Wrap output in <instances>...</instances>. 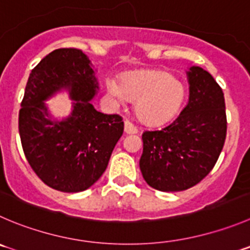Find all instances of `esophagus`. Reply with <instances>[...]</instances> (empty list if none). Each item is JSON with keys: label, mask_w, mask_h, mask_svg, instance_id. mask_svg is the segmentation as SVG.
<instances>
[{"label": "esophagus", "mask_w": 250, "mask_h": 250, "mask_svg": "<svg viewBox=\"0 0 250 250\" xmlns=\"http://www.w3.org/2000/svg\"><path fill=\"white\" fill-rule=\"evenodd\" d=\"M124 125H125V132H126V134H136L137 132L136 126H135L132 123H130L129 120H125Z\"/></svg>", "instance_id": "1"}]
</instances>
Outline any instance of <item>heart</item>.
Masks as SVG:
<instances>
[{
    "label": "heart",
    "mask_w": 250,
    "mask_h": 250,
    "mask_svg": "<svg viewBox=\"0 0 250 250\" xmlns=\"http://www.w3.org/2000/svg\"><path fill=\"white\" fill-rule=\"evenodd\" d=\"M106 91L116 104L137 101L135 111L147 126H161L172 120L184 102V85L170 73L142 71L127 73L120 81L109 77Z\"/></svg>",
    "instance_id": "b5f03b06"
}]
</instances>
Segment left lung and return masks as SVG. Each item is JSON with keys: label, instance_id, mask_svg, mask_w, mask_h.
<instances>
[{"label": "left lung", "instance_id": "obj_1", "mask_svg": "<svg viewBox=\"0 0 250 250\" xmlns=\"http://www.w3.org/2000/svg\"><path fill=\"white\" fill-rule=\"evenodd\" d=\"M189 101L161 130L142 134L140 169L159 191H182L204 179L223 148L227 132L225 97L215 78L199 66L187 71Z\"/></svg>", "mask_w": 250, "mask_h": 250}]
</instances>
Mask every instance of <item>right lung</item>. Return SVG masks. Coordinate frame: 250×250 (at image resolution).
Segmentation results:
<instances>
[{"mask_svg":"<svg viewBox=\"0 0 250 250\" xmlns=\"http://www.w3.org/2000/svg\"><path fill=\"white\" fill-rule=\"evenodd\" d=\"M98 91L96 68L78 49L54 50L30 72L21 104L20 136L28 163L52 189L83 191L106 169L124 121L94 108L91 101ZM61 91L73 103L70 114L58 118L46 101Z\"/></svg>","mask_w":250,"mask_h":250,"instance_id":"1","label":"right lung"}]
</instances>
